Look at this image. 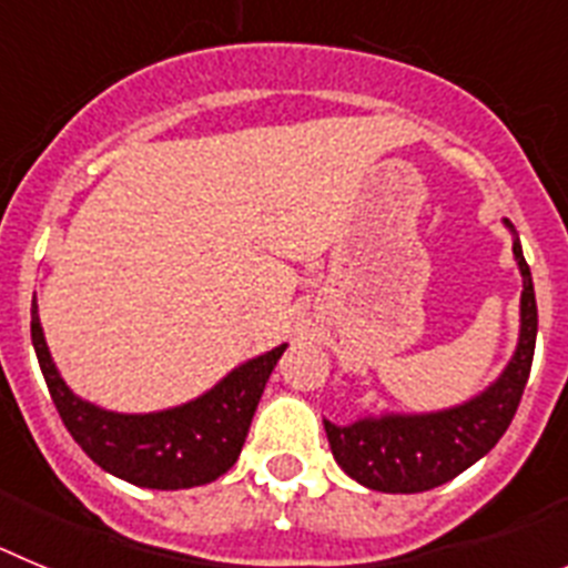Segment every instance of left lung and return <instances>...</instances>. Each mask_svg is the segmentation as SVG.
Wrapping results in <instances>:
<instances>
[{
	"label": "left lung",
	"instance_id": "obj_1",
	"mask_svg": "<svg viewBox=\"0 0 568 568\" xmlns=\"http://www.w3.org/2000/svg\"><path fill=\"white\" fill-rule=\"evenodd\" d=\"M506 227L515 235L511 253L524 275V295H520L518 349L500 378L478 398L444 413L381 415V418H361L349 426L324 420L329 449L338 466L366 489L393 491V495L435 489L484 458L509 429L531 373V355L538 338V304H535L531 273L518 233L509 222Z\"/></svg>",
	"mask_w": 568,
	"mask_h": 568
}]
</instances>
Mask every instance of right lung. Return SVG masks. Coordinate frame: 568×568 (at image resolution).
Segmentation results:
<instances>
[{"label":"right lung","instance_id":"add662e5","mask_svg":"<svg viewBox=\"0 0 568 568\" xmlns=\"http://www.w3.org/2000/svg\"><path fill=\"white\" fill-rule=\"evenodd\" d=\"M30 338L59 418L93 464L115 478L148 489H190L222 478L239 460L261 393L287 344L235 366L202 398L164 413L122 415L88 404L68 389L50 358L39 324L37 298L30 307Z\"/></svg>","mask_w":568,"mask_h":568}]
</instances>
